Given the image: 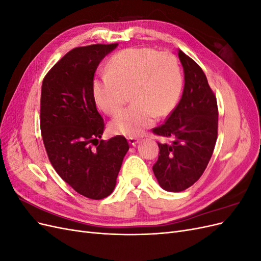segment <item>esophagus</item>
I'll list each match as a JSON object with an SVG mask.
<instances>
[{
    "label": "esophagus",
    "mask_w": 261,
    "mask_h": 261,
    "mask_svg": "<svg viewBox=\"0 0 261 261\" xmlns=\"http://www.w3.org/2000/svg\"><path fill=\"white\" fill-rule=\"evenodd\" d=\"M127 140H128V144L132 146H135L137 143H139V139L135 137H128Z\"/></svg>",
    "instance_id": "1"
}]
</instances>
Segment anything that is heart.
I'll return each mask as SVG.
<instances>
[{
  "instance_id": "obj_1",
  "label": "heart",
  "mask_w": 261,
  "mask_h": 261,
  "mask_svg": "<svg viewBox=\"0 0 261 261\" xmlns=\"http://www.w3.org/2000/svg\"><path fill=\"white\" fill-rule=\"evenodd\" d=\"M108 73L92 82L97 106L108 114L122 108L130 91L133 103L110 123L115 135L137 137L158 116H167L178 103L184 77L174 54L151 48H129L114 54L107 65Z\"/></svg>"
}]
</instances>
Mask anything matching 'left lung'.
I'll return each mask as SVG.
<instances>
[{"label": "left lung", "instance_id": "1", "mask_svg": "<svg viewBox=\"0 0 261 261\" xmlns=\"http://www.w3.org/2000/svg\"><path fill=\"white\" fill-rule=\"evenodd\" d=\"M184 69V90L176 108L155 135L172 138L159 146L152 170L167 192L185 191L199 179L210 161L218 137V105L207 77L197 63L178 50Z\"/></svg>", "mask_w": 261, "mask_h": 261}]
</instances>
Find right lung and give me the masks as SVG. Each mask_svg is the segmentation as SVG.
Here are the masks:
<instances>
[{
    "mask_svg": "<svg viewBox=\"0 0 261 261\" xmlns=\"http://www.w3.org/2000/svg\"><path fill=\"white\" fill-rule=\"evenodd\" d=\"M117 45L92 44L70 50L42 82L40 128L49 160L74 191L96 200L113 192L129 149L124 136L99 140L105 122L92 94L99 63Z\"/></svg>",
    "mask_w": 261,
    "mask_h": 261,
    "instance_id": "right-lung-1",
    "label": "right lung"
}]
</instances>
